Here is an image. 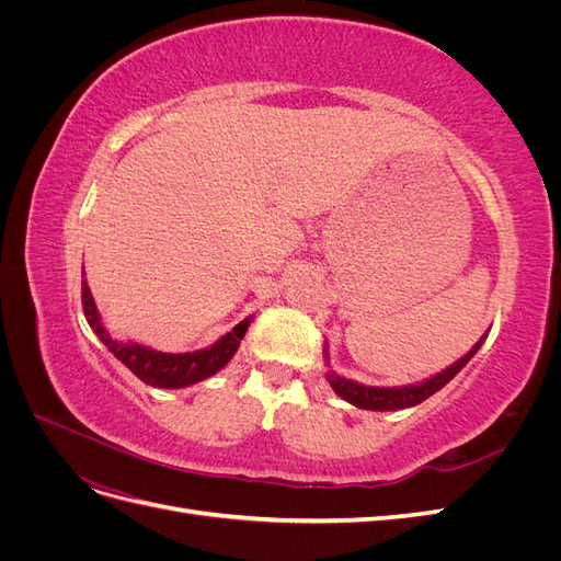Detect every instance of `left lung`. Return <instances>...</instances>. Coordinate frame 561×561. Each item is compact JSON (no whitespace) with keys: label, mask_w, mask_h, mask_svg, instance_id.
Instances as JSON below:
<instances>
[{"label":"left lung","mask_w":561,"mask_h":561,"mask_svg":"<svg viewBox=\"0 0 561 561\" xmlns=\"http://www.w3.org/2000/svg\"><path fill=\"white\" fill-rule=\"evenodd\" d=\"M482 342H484V336L463 355L461 360H456L451 367L443 369V371H439V375L431 377L428 381H423V383L402 386V388H377V386L355 383V381H348V379L336 377V375H328V381L334 388L336 396H342L346 402L360 407V410H377V412L404 410V407H414V404L423 402L426 398H431L445 383H449L458 375V371L466 367V363L472 358V355L478 353Z\"/></svg>","instance_id":"8db88e82"}]
</instances>
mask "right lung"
Listing matches in <instances>:
<instances>
[{
  "label": "right lung",
  "instance_id": "1",
  "mask_svg": "<svg viewBox=\"0 0 561 561\" xmlns=\"http://www.w3.org/2000/svg\"><path fill=\"white\" fill-rule=\"evenodd\" d=\"M81 307L91 330L98 334L100 342L114 353V358L122 360L140 381L154 388H182L213 377L215 371L222 369L233 358V353L239 348L241 339L248 330V320H243L210 348L194 353H161L145 348L140 344L116 342V339L103 328V322H100L87 280H81Z\"/></svg>",
  "mask_w": 561,
  "mask_h": 561
}]
</instances>
